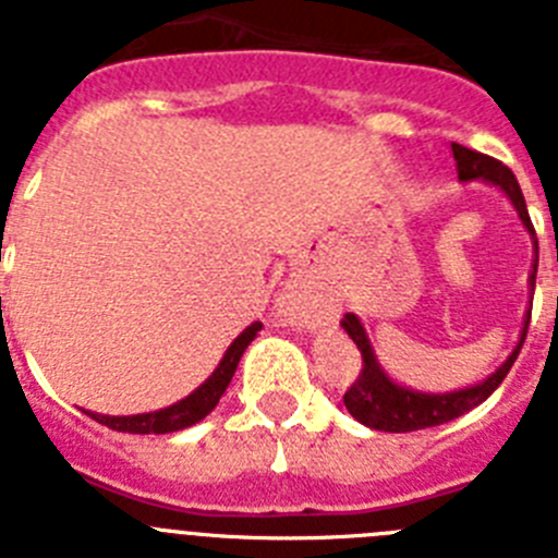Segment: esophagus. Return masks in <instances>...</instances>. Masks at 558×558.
<instances>
[{"label":"esophagus","instance_id":"34e87169","mask_svg":"<svg viewBox=\"0 0 558 558\" xmlns=\"http://www.w3.org/2000/svg\"><path fill=\"white\" fill-rule=\"evenodd\" d=\"M279 313L284 315V322L288 324L310 327V324L318 322V315H322V299H318V293H315L304 279H293V282L288 284V290L282 293Z\"/></svg>","mask_w":558,"mask_h":558}]
</instances>
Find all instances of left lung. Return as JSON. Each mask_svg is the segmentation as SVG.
<instances>
[{"mask_svg":"<svg viewBox=\"0 0 558 558\" xmlns=\"http://www.w3.org/2000/svg\"><path fill=\"white\" fill-rule=\"evenodd\" d=\"M452 156H456V170L458 181H483V184H492L511 201L514 211L520 215L522 226L534 240V265H531L529 276V290L531 299H534V284H536V263H539V245H536V231L531 226L529 218V206H525V198H522V190L517 184L514 172L502 161L492 159V156H483V153L470 150V147L456 145L452 142ZM531 322V310L525 313V322H522V332L517 347L511 349V354L506 357V363L495 368L486 379L475 383V386L456 388V391L445 393H427V391H413V388L399 386L386 374V368L379 366L377 354H374L372 340H368L366 327L360 324V318L354 313L343 315L340 327L347 329L349 338L354 340V347L363 354V372L354 379V386L343 393V405L347 411L357 418L360 425L372 427V430L383 433H411V430H425V427L445 425L450 418L463 416L466 411L477 408L483 399H489L492 391L500 386L506 374L514 366L517 354L522 349V340H525V332H529Z\"/></svg>","mask_w":558,"mask_h":558,"instance_id":"8db88e82","label":"left lung"}]
</instances>
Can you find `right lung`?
I'll return each mask as SVG.
<instances>
[{"mask_svg":"<svg viewBox=\"0 0 558 558\" xmlns=\"http://www.w3.org/2000/svg\"><path fill=\"white\" fill-rule=\"evenodd\" d=\"M259 329H263V324L254 322L251 327H245L243 332L236 335V338L231 340V347L226 349L218 368H215L190 397H184L181 402H175V405L150 413H133V416H102V413L92 411L86 413L95 418V422H100V425L111 427V430L142 433V436H147V433H156V436H159V433H175L184 430V427H192L195 422H201V418L209 416V413L215 411V405L220 402L226 388H229L231 377H234L236 363H240V357H243V352L248 349V343L256 338Z\"/></svg>","mask_w":558,"mask_h":558,"instance_id":"right-lung-1","label":"right lung"}]
</instances>
